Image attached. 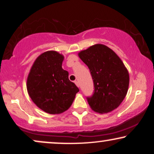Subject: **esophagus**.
I'll return each mask as SVG.
<instances>
[{
	"instance_id": "obj_1",
	"label": "esophagus",
	"mask_w": 154,
	"mask_h": 154,
	"mask_svg": "<svg viewBox=\"0 0 154 154\" xmlns=\"http://www.w3.org/2000/svg\"><path fill=\"white\" fill-rule=\"evenodd\" d=\"M75 85H77V87H79V82H78V81H75Z\"/></svg>"
}]
</instances>
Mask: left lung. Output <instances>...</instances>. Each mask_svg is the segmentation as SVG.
<instances>
[{
	"label": "left lung",
	"mask_w": 154,
	"mask_h": 154,
	"mask_svg": "<svg viewBox=\"0 0 154 154\" xmlns=\"http://www.w3.org/2000/svg\"><path fill=\"white\" fill-rule=\"evenodd\" d=\"M91 71L94 93L88 98L92 110L106 114L116 109L128 93L130 76L121 59L103 44H95L78 54Z\"/></svg>",
	"instance_id": "left-lung-1"
}]
</instances>
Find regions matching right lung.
I'll return each instance as SVG.
<instances>
[{
    "label": "right lung",
    "mask_w": 154,
    "mask_h": 154,
    "mask_svg": "<svg viewBox=\"0 0 154 154\" xmlns=\"http://www.w3.org/2000/svg\"><path fill=\"white\" fill-rule=\"evenodd\" d=\"M63 56L55 51L44 52L35 59L26 79L28 94L39 109L59 114L72 106L79 89L62 69Z\"/></svg>",
    "instance_id": "obj_1"
}]
</instances>
